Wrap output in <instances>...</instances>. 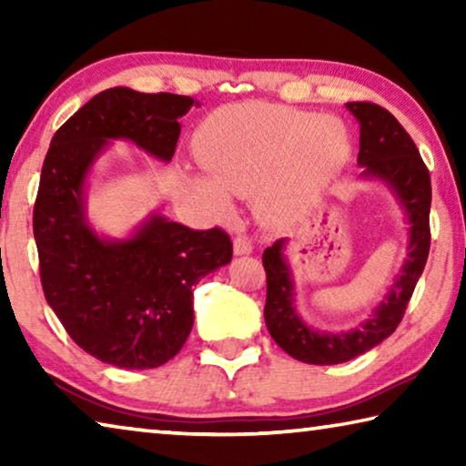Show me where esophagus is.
<instances>
[{
	"instance_id": "1",
	"label": "esophagus",
	"mask_w": 466,
	"mask_h": 466,
	"mask_svg": "<svg viewBox=\"0 0 466 466\" xmlns=\"http://www.w3.org/2000/svg\"><path fill=\"white\" fill-rule=\"evenodd\" d=\"M252 252V242L248 236L238 234L234 238V255H250Z\"/></svg>"
}]
</instances>
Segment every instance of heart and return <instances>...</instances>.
<instances>
[{
    "label": "heart",
    "mask_w": 466,
    "mask_h": 466,
    "mask_svg": "<svg viewBox=\"0 0 466 466\" xmlns=\"http://www.w3.org/2000/svg\"><path fill=\"white\" fill-rule=\"evenodd\" d=\"M209 178L193 188L219 216H230V195L257 193L263 214L283 218L310 205L341 175L351 141L341 123L269 102L218 110L197 137Z\"/></svg>",
    "instance_id": "b5f03b06"
}]
</instances>
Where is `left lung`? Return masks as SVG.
<instances>
[{
	"instance_id": "8db88e82",
	"label": "left lung",
	"mask_w": 466,
	"mask_h": 466,
	"mask_svg": "<svg viewBox=\"0 0 466 466\" xmlns=\"http://www.w3.org/2000/svg\"><path fill=\"white\" fill-rule=\"evenodd\" d=\"M360 123L358 167L361 180H378L392 193L407 222V257L384 299L361 325L350 330H319L296 309V283L286 257L288 238L263 252L267 273L265 325L273 341L298 361L343 364L382 343L399 327L430 252L431 180L420 152L389 110L372 102H347Z\"/></svg>"
}]
</instances>
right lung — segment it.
I'll use <instances>...</instances> for the list:
<instances>
[{"label": "right lung", "mask_w": 466, "mask_h": 466, "mask_svg": "<svg viewBox=\"0 0 466 466\" xmlns=\"http://www.w3.org/2000/svg\"><path fill=\"white\" fill-rule=\"evenodd\" d=\"M191 106V96L108 88L61 125L45 157L33 218L45 298L69 337L110 366L147 370L175 358L193 329V286L232 261L219 228L191 230L152 211L113 238L88 219L86 185L110 141L168 164Z\"/></svg>", "instance_id": "obj_1"}]
</instances>
